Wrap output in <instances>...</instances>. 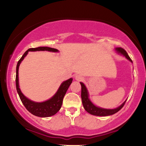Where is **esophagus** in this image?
I'll list each match as a JSON object with an SVG mask.
<instances>
[{"mask_svg": "<svg viewBox=\"0 0 146 146\" xmlns=\"http://www.w3.org/2000/svg\"><path fill=\"white\" fill-rule=\"evenodd\" d=\"M75 80L78 81V82H80V81H82L83 80V78L82 77V76H79V75H77L75 76Z\"/></svg>", "mask_w": 146, "mask_h": 146, "instance_id": "esophagus-1", "label": "esophagus"}]
</instances>
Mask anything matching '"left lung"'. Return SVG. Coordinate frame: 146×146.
<instances>
[{
    "label": "left lung",
    "instance_id": "left-lung-1",
    "mask_svg": "<svg viewBox=\"0 0 146 146\" xmlns=\"http://www.w3.org/2000/svg\"><path fill=\"white\" fill-rule=\"evenodd\" d=\"M115 50L117 51L118 53L123 55L127 59H128L129 61L133 62L131 59L129 55H127L126 51H125V50H124L123 48H116ZM80 83L81 84V87H82V90H81V98H82L83 106L86 111L90 113L91 115L95 116H100V117H105V116L113 115L115 114V113H117L118 111H120L121 109L123 108V106H124L125 102H126V100H125L122 105H120L119 106V107L115 109H113V110H107V109L98 108L97 106L94 105L91 102V100L89 99L88 91L85 85L82 82Z\"/></svg>",
    "mask_w": 146,
    "mask_h": 146
}]
</instances>
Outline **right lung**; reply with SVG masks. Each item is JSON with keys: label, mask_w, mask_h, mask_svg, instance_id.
I'll return each mask as SVG.
<instances>
[{"label": "right lung", "mask_w": 146, "mask_h": 146, "mask_svg": "<svg viewBox=\"0 0 146 146\" xmlns=\"http://www.w3.org/2000/svg\"><path fill=\"white\" fill-rule=\"evenodd\" d=\"M48 51L52 52H57L58 51L56 49L49 47H38L36 48H29L24 53L23 56L18 61L16 68V88L19 97L21 98L22 102L25 106L26 110L30 112L31 114L39 117H48L55 115L57 113L62 104V101L64 95H66L68 88L70 87L73 78H70L64 81L59 87L58 91L55 94L53 97L50 99L43 102H35L31 101L24 96L21 92L19 85V68L20 64L23 60L24 57L28 53V51Z\"/></svg>", "instance_id": "add662e5"}]
</instances>
